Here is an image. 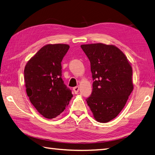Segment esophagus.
Instances as JSON below:
<instances>
[{"label": "esophagus", "mask_w": 155, "mask_h": 155, "mask_svg": "<svg viewBox=\"0 0 155 155\" xmlns=\"http://www.w3.org/2000/svg\"><path fill=\"white\" fill-rule=\"evenodd\" d=\"M73 91H74L75 94H77L78 93V91H79V87H74L73 88Z\"/></svg>", "instance_id": "34e87169"}]
</instances>
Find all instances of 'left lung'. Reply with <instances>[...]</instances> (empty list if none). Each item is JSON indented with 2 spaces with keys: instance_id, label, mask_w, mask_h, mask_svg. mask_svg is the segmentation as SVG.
Here are the masks:
<instances>
[{
  "instance_id": "8db88e82",
  "label": "left lung",
  "mask_w": 155,
  "mask_h": 155,
  "mask_svg": "<svg viewBox=\"0 0 155 155\" xmlns=\"http://www.w3.org/2000/svg\"><path fill=\"white\" fill-rule=\"evenodd\" d=\"M81 47L90 61L93 80L87 103L95 120L107 123L117 117L132 93V67L123 52L114 45L95 43Z\"/></svg>"
}]
</instances>
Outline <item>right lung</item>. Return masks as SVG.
<instances>
[{"label":"right lung","instance_id":"1","mask_svg":"<svg viewBox=\"0 0 155 155\" xmlns=\"http://www.w3.org/2000/svg\"><path fill=\"white\" fill-rule=\"evenodd\" d=\"M69 47L65 44L45 45L25 68L26 91L31 103L49 119L61 114L73 97L62 78L61 62Z\"/></svg>","mask_w":155,"mask_h":155}]
</instances>
